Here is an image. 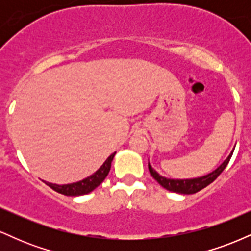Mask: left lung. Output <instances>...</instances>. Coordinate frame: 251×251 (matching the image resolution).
I'll return each mask as SVG.
<instances>
[{
	"mask_svg": "<svg viewBox=\"0 0 251 251\" xmlns=\"http://www.w3.org/2000/svg\"><path fill=\"white\" fill-rule=\"evenodd\" d=\"M232 153H234V151H231V153L227 155L226 159L212 172H210V174L205 176H201V177L191 178V179H171V178L163 177V176L158 174L154 169H152V166L150 165V163H149V170L152 177H153L164 189L169 190V191L176 192V194L192 195V194H196V192L201 191V189L206 188L209 184H211L212 181H214L216 178L222 174V171L226 168L227 163H229Z\"/></svg>",
	"mask_w": 251,
	"mask_h": 251,
	"instance_id": "obj_1",
	"label": "left lung"
}]
</instances>
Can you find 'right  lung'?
Returning a JSON list of instances; mask_svg holds the SVG:
<instances>
[{
  "instance_id": "add662e5",
  "label": "right lung",
  "mask_w": 251,
  "mask_h": 251,
  "mask_svg": "<svg viewBox=\"0 0 251 251\" xmlns=\"http://www.w3.org/2000/svg\"><path fill=\"white\" fill-rule=\"evenodd\" d=\"M114 155H116V152L109 155L107 159L105 160V163H103L93 175H91L89 177L85 178V179L76 181V183L63 184V185H57V184L48 183V181H46V184H47L50 188L53 189L54 191L59 192V194H62L65 196L87 195L89 192L93 191L94 189L98 188V186L105 180V178L107 177L109 170H111V164H112V160H113Z\"/></svg>"
}]
</instances>
